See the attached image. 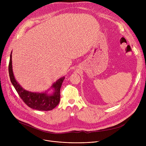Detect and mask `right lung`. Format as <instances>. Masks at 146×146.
<instances>
[{
	"label": "right lung",
	"mask_w": 146,
	"mask_h": 146,
	"mask_svg": "<svg viewBox=\"0 0 146 146\" xmlns=\"http://www.w3.org/2000/svg\"><path fill=\"white\" fill-rule=\"evenodd\" d=\"M9 77L17 93L27 105L29 108L39 111H50L53 110L59 104L60 99V88L64 77L57 80L52 84L51 88L54 89L53 94L48 95L47 92H31L23 89L15 78L12 70V52L10 55L9 63Z\"/></svg>",
	"instance_id": "add662e5"
}]
</instances>
